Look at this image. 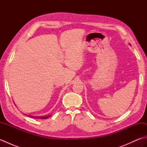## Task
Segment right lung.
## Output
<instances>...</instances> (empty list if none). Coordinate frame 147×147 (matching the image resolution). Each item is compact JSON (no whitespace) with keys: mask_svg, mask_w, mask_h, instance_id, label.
Listing matches in <instances>:
<instances>
[{"mask_svg":"<svg viewBox=\"0 0 147 147\" xmlns=\"http://www.w3.org/2000/svg\"><path fill=\"white\" fill-rule=\"evenodd\" d=\"M28 116H30L31 117H33V118H36V119H47L49 117H51V115H49V116H41V117H40V116L39 117H38V116L35 117V116H32V115H28Z\"/></svg>","mask_w":147,"mask_h":147,"instance_id":"add662e5","label":"right lung"}]
</instances>
